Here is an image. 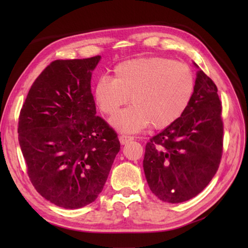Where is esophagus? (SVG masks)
Wrapping results in <instances>:
<instances>
[{"instance_id":"obj_1","label":"esophagus","mask_w":248,"mask_h":248,"mask_svg":"<svg viewBox=\"0 0 248 248\" xmlns=\"http://www.w3.org/2000/svg\"><path fill=\"white\" fill-rule=\"evenodd\" d=\"M119 140H120V142H121L122 145H125V144H127V142H129L130 140H132L133 137L125 136V134H122V136L119 137Z\"/></svg>"}]
</instances>
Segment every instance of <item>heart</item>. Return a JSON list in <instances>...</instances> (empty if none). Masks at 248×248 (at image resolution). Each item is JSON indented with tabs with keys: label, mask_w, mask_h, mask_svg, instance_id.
<instances>
[{
	"label": "heart",
	"mask_w": 248,
	"mask_h": 248,
	"mask_svg": "<svg viewBox=\"0 0 248 248\" xmlns=\"http://www.w3.org/2000/svg\"><path fill=\"white\" fill-rule=\"evenodd\" d=\"M194 92V77L183 63L163 57L131 59L115 66L111 78L96 82L94 97L103 114L111 116L127 104L132 107L110 120L115 128L137 132L151 123L170 126L188 108Z\"/></svg>",
	"instance_id": "heart-1"
}]
</instances>
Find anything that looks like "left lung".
Here are the masks:
<instances>
[{
    "mask_svg": "<svg viewBox=\"0 0 248 248\" xmlns=\"http://www.w3.org/2000/svg\"><path fill=\"white\" fill-rule=\"evenodd\" d=\"M222 142L217 87L199 70L188 108L176 122L147 142L142 167L150 189L160 201L170 204L198 196L218 170Z\"/></svg>",
    "mask_w": 248,
    "mask_h": 248,
    "instance_id": "8db88e82",
    "label": "left lung"
}]
</instances>
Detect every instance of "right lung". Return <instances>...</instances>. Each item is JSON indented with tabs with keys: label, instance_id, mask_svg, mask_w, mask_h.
<instances>
[{
	"label": "right lung",
	"instance_id": "right-lung-1",
	"mask_svg": "<svg viewBox=\"0 0 248 248\" xmlns=\"http://www.w3.org/2000/svg\"><path fill=\"white\" fill-rule=\"evenodd\" d=\"M100 59L51 62L20 109L18 140L29 178L44 199L65 209L97 199L120 151L116 131L96 116L91 78Z\"/></svg>",
	"mask_w": 248,
	"mask_h": 248
}]
</instances>
